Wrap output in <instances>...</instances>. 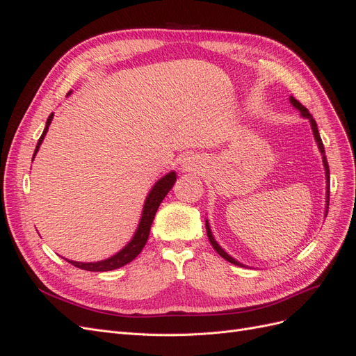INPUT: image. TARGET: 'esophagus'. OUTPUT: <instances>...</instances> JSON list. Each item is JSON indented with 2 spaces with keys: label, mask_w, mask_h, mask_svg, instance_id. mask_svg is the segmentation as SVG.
<instances>
[{
  "label": "esophagus",
  "mask_w": 356,
  "mask_h": 356,
  "mask_svg": "<svg viewBox=\"0 0 356 356\" xmlns=\"http://www.w3.org/2000/svg\"><path fill=\"white\" fill-rule=\"evenodd\" d=\"M196 166H197V165L193 163V161H191L190 159H186V160L181 163V169H182V170H188V172L196 170V169H197Z\"/></svg>",
  "instance_id": "esophagus-1"
}]
</instances>
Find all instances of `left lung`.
<instances>
[{
    "label": "left lung",
    "instance_id": "left-lung-1",
    "mask_svg": "<svg viewBox=\"0 0 356 356\" xmlns=\"http://www.w3.org/2000/svg\"><path fill=\"white\" fill-rule=\"evenodd\" d=\"M291 104H293L297 110H300V113H301V115L303 117H306V118H309L310 120V124H312V129H314V135H315V139H316V143H318V147H319V152L322 153V160H324V166H325V177H327V208H328V204H330V168H328V161H327V157H325V149H324V144H322V139H321V136H319V132H318V126H316V122H315V118L312 117V114L307 111V108L306 106H303L301 105L297 99H294L293 96H291ZM325 213H328V211H325ZM207 233H208V239H209V242H211V245L213 246V250L217 251L224 260H227L229 263H232V264H234V266H243V264H241L239 261H236L234 258H232L227 252H225L222 248L215 242V239H213V236H212V233H211V229H209V224H208V221H207Z\"/></svg>",
    "mask_w": 356,
    "mask_h": 356
}]
</instances>
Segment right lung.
<instances>
[{"label":"right lung","mask_w":356,"mask_h":356,"mask_svg":"<svg viewBox=\"0 0 356 356\" xmlns=\"http://www.w3.org/2000/svg\"><path fill=\"white\" fill-rule=\"evenodd\" d=\"M51 118H53V114L49 115L47 122H46V127L44 131H42L38 143H37V147H35V152H34V156L37 154L38 148L42 143V139H44V135L47 134V129L51 123ZM34 159V157H32ZM177 181V175L175 172H170V174L165 175L163 178H160L156 186L152 188V191H149V195L145 200V204H144V211H143V217H141V221H139V225H138V230L135 233V236L132 238V241L129 242L123 250L120 252H117L115 255L106 258V260H102V261H96V263H79V261H70L67 260L68 263H71L72 266L79 267V268H83V270H88V272H108V270H115V268H120L123 266H126L127 263H131L134 258L138 257V254L143 251V248L145 246L147 241H148V234H149V229H152V224H153V220H154V215L160 207L161 200L165 199V196L169 193V190L172 188V186L175 184Z\"/></svg>","instance_id":"1"}]
</instances>
